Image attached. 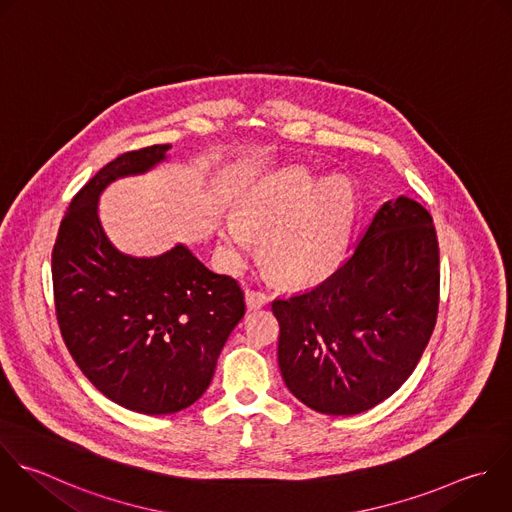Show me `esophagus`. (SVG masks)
<instances>
[{"label": "esophagus", "instance_id": "34e87169", "mask_svg": "<svg viewBox=\"0 0 512 512\" xmlns=\"http://www.w3.org/2000/svg\"><path fill=\"white\" fill-rule=\"evenodd\" d=\"M246 304H248L250 310H258V308H262V306L268 304V296H266L262 290H252V288H248V290H246Z\"/></svg>", "mask_w": 512, "mask_h": 512}]
</instances>
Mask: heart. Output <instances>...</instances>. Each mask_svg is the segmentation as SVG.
I'll return each mask as SVG.
<instances>
[{
  "mask_svg": "<svg viewBox=\"0 0 512 512\" xmlns=\"http://www.w3.org/2000/svg\"><path fill=\"white\" fill-rule=\"evenodd\" d=\"M354 214V190L342 176L320 178L304 166L264 176L244 198L238 218L222 222L220 238L234 258L264 234L262 260L282 282L310 284L336 264Z\"/></svg>",
  "mask_w": 512,
  "mask_h": 512,
  "instance_id": "1",
  "label": "heart"
}]
</instances>
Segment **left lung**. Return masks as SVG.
<instances>
[{
	"instance_id": "8db88e82",
	"label": "left lung",
	"mask_w": 512,
	"mask_h": 512,
	"mask_svg": "<svg viewBox=\"0 0 512 512\" xmlns=\"http://www.w3.org/2000/svg\"><path fill=\"white\" fill-rule=\"evenodd\" d=\"M438 290L432 216L406 196L384 202L332 276L272 302L284 384L322 414L380 404L416 368L436 324Z\"/></svg>"
}]
</instances>
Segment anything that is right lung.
<instances>
[{
	"label": "right lung",
	"instance_id": "add662e5",
	"mask_svg": "<svg viewBox=\"0 0 512 512\" xmlns=\"http://www.w3.org/2000/svg\"><path fill=\"white\" fill-rule=\"evenodd\" d=\"M170 148L106 164L74 196L52 252L56 314L72 358L104 396L142 414L194 404L246 312L238 282L208 270L184 244L138 258L120 252L100 224L102 192L150 172Z\"/></svg>",
	"mask_w": 512,
	"mask_h": 512
}]
</instances>
